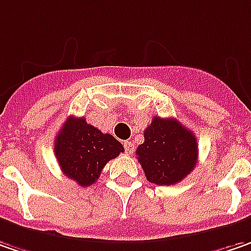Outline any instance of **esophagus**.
I'll return each instance as SVG.
<instances>
[{"label":"esophagus","mask_w":251,"mask_h":251,"mask_svg":"<svg viewBox=\"0 0 251 251\" xmlns=\"http://www.w3.org/2000/svg\"><path fill=\"white\" fill-rule=\"evenodd\" d=\"M124 146H125V151L127 154H132V151L135 150V145L132 142H124Z\"/></svg>","instance_id":"1"}]
</instances>
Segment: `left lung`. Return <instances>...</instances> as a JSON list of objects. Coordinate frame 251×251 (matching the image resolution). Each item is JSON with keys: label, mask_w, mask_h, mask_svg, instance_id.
<instances>
[{"label": "left lung", "mask_w": 251, "mask_h": 251, "mask_svg": "<svg viewBox=\"0 0 251 251\" xmlns=\"http://www.w3.org/2000/svg\"><path fill=\"white\" fill-rule=\"evenodd\" d=\"M136 154L147 180L157 185H173L197 166V137L177 119L154 116Z\"/></svg>", "instance_id": "8db88e82"}]
</instances>
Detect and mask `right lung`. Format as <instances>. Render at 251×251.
<instances>
[{"mask_svg": "<svg viewBox=\"0 0 251 251\" xmlns=\"http://www.w3.org/2000/svg\"><path fill=\"white\" fill-rule=\"evenodd\" d=\"M124 150L112 135L88 125L85 118H67L54 139V154L63 174L80 187L93 185L105 164Z\"/></svg>", "mask_w": 251, "mask_h": 251, "instance_id": "obj_1", "label": "right lung"}]
</instances>
